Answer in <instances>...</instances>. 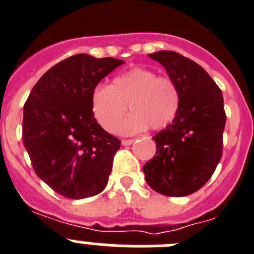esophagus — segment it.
<instances>
[{"mask_svg":"<svg viewBox=\"0 0 254 254\" xmlns=\"http://www.w3.org/2000/svg\"><path fill=\"white\" fill-rule=\"evenodd\" d=\"M134 143V139H123L122 144L123 145H131Z\"/></svg>","mask_w":254,"mask_h":254,"instance_id":"34e87169","label":"esophagus"}]
</instances>
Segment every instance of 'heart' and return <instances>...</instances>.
<instances>
[{"instance_id":"1","label":"heart","mask_w":254,"mask_h":254,"mask_svg":"<svg viewBox=\"0 0 254 254\" xmlns=\"http://www.w3.org/2000/svg\"><path fill=\"white\" fill-rule=\"evenodd\" d=\"M127 105L131 114L119 125V132L135 134L148 127L161 130L177 115L180 91L170 77L157 76L145 68H132L115 77L111 86H96L91 95L93 116L106 131L115 130Z\"/></svg>"}]
</instances>
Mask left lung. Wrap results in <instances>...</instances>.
<instances>
[{
  "label": "left lung",
  "mask_w": 254,
  "mask_h": 254,
  "mask_svg": "<svg viewBox=\"0 0 254 254\" xmlns=\"http://www.w3.org/2000/svg\"><path fill=\"white\" fill-rule=\"evenodd\" d=\"M149 58L159 62L177 86L180 109L173 122L153 136L157 150L143 172L162 195H191L209 181L223 154V93L204 68L181 54L161 50Z\"/></svg>",
  "instance_id": "obj_1"
}]
</instances>
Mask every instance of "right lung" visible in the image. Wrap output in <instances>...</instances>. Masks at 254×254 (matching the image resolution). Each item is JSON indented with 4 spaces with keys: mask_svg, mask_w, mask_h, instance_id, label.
I'll use <instances>...</instances> for the list:
<instances>
[{
    "mask_svg": "<svg viewBox=\"0 0 254 254\" xmlns=\"http://www.w3.org/2000/svg\"><path fill=\"white\" fill-rule=\"evenodd\" d=\"M124 61L76 54L50 68L24 105L22 141L36 176L59 195L91 197L106 187L120 140L96 122L93 88Z\"/></svg>",
    "mask_w": 254,
    "mask_h": 254,
    "instance_id": "add662e5",
    "label": "right lung"
}]
</instances>
